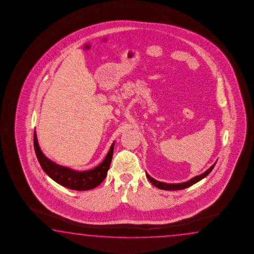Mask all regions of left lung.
Masks as SVG:
<instances>
[{
  "label": "left lung",
  "instance_id": "1",
  "mask_svg": "<svg viewBox=\"0 0 254 254\" xmlns=\"http://www.w3.org/2000/svg\"><path fill=\"white\" fill-rule=\"evenodd\" d=\"M214 166H215V164L209 168V169L207 170L206 172H203V173L201 174V175L194 177L193 179H191L190 181H187V182H183V183H180V184H167V183H164V182H160V181H155V180H154L153 178H151L147 173H146V178L148 179V181H150L151 183H152L153 185L156 187V188H158L160 190H181L187 189V188H189L190 186L195 184V183L198 182V181H201V180H202L203 178H205V177H206L207 175H208V174L212 171V169L214 168Z\"/></svg>",
  "mask_w": 254,
  "mask_h": 254
}]
</instances>
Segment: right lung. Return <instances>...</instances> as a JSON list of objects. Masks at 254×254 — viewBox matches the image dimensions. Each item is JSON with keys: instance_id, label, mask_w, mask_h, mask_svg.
<instances>
[{"instance_id": "obj_1", "label": "right lung", "mask_w": 254, "mask_h": 254, "mask_svg": "<svg viewBox=\"0 0 254 254\" xmlns=\"http://www.w3.org/2000/svg\"><path fill=\"white\" fill-rule=\"evenodd\" d=\"M114 145L115 143H113L106 158L99 166L86 172H76L72 169L55 164L51 160L48 159L47 157L43 155L39 146L35 130L34 132L35 154L44 172L60 185L70 190L78 191L92 190L105 180L112 161Z\"/></svg>"}]
</instances>
